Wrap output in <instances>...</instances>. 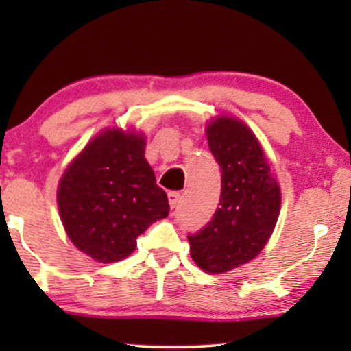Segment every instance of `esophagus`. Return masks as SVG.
I'll list each match as a JSON object with an SVG mask.
<instances>
[{
    "label": "esophagus",
    "instance_id": "esophagus-1",
    "mask_svg": "<svg viewBox=\"0 0 351 351\" xmlns=\"http://www.w3.org/2000/svg\"><path fill=\"white\" fill-rule=\"evenodd\" d=\"M167 198H169L171 209H174L177 203H179V199H180V193H179V191H169V193H167Z\"/></svg>",
    "mask_w": 351,
    "mask_h": 351
}]
</instances>
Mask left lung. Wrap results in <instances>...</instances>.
Returning a JSON list of instances; mask_svg holds the SVG:
<instances>
[{"label": "left lung", "mask_w": 351, "mask_h": 351, "mask_svg": "<svg viewBox=\"0 0 351 351\" xmlns=\"http://www.w3.org/2000/svg\"><path fill=\"white\" fill-rule=\"evenodd\" d=\"M209 150L222 171L220 203L206 227L189 234L190 254L208 273H225L262 251L280 215V185L251 129L219 117L206 129Z\"/></svg>", "instance_id": "obj_1"}]
</instances>
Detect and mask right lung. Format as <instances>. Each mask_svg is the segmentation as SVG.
<instances>
[{"mask_svg": "<svg viewBox=\"0 0 351 351\" xmlns=\"http://www.w3.org/2000/svg\"><path fill=\"white\" fill-rule=\"evenodd\" d=\"M142 134L105 129L62 176L57 204L71 243L100 263L126 258L137 237L169 214Z\"/></svg>", "mask_w": 351, "mask_h": 351, "instance_id": "right-lung-1", "label": "right lung"}]
</instances>
